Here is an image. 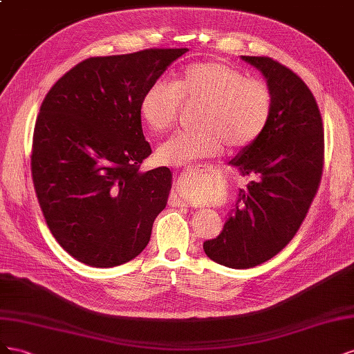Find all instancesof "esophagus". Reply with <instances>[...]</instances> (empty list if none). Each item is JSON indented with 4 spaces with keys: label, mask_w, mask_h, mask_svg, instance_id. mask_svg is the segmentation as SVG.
Instances as JSON below:
<instances>
[{
    "label": "esophagus",
    "mask_w": 354,
    "mask_h": 354,
    "mask_svg": "<svg viewBox=\"0 0 354 354\" xmlns=\"http://www.w3.org/2000/svg\"><path fill=\"white\" fill-rule=\"evenodd\" d=\"M171 201H174V205H176V206H179V205H183V201H180L176 196L174 197V200H171Z\"/></svg>",
    "instance_id": "1"
}]
</instances>
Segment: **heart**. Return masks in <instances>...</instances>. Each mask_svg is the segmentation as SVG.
Listing matches in <instances>:
<instances>
[{"mask_svg":"<svg viewBox=\"0 0 354 354\" xmlns=\"http://www.w3.org/2000/svg\"><path fill=\"white\" fill-rule=\"evenodd\" d=\"M180 102L205 104L198 129L178 133L157 148L161 165L187 166L196 160L216 156L225 142L233 149H246L266 132L274 96L262 80L249 78L245 71L222 60H203L188 65L175 82L158 80L140 99L139 114L153 133H163L175 124ZM191 196L201 197L198 187Z\"/></svg>","mask_w":354,"mask_h":354,"instance_id":"b5f03b06","label":"heart"}]
</instances>
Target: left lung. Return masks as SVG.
<instances>
[{"instance_id": "obj_1", "label": "left lung", "mask_w": 354, "mask_h": 354, "mask_svg": "<svg viewBox=\"0 0 354 354\" xmlns=\"http://www.w3.org/2000/svg\"><path fill=\"white\" fill-rule=\"evenodd\" d=\"M267 78L274 109L266 132L230 163L254 179L206 255L230 268H252L294 239L315 198L325 161L322 115L307 84L267 56H241Z\"/></svg>"}]
</instances>
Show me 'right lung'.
<instances>
[{"mask_svg": "<svg viewBox=\"0 0 354 354\" xmlns=\"http://www.w3.org/2000/svg\"><path fill=\"white\" fill-rule=\"evenodd\" d=\"M188 48L88 57L59 78L35 121L31 174L48 230L71 257L111 268L142 252L166 207L167 167L151 156L139 104Z\"/></svg>", "mask_w": 354, "mask_h": 354, "instance_id": "right-lung-1", "label": "right lung"}]
</instances>
